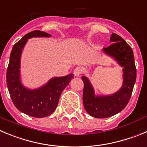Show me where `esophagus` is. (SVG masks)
<instances>
[{"label": "esophagus", "mask_w": 147, "mask_h": 147, "mask_svg": "<svg viewBox=\"0 0 147 147\" xmlns=\"http://www.w3.org/2000/svg\"><path fill=\"white\" fill-rule=\"evenodd\" d=\"M83 73V68L81 67H77L74 70V75L76 77L80 76Z\"/></svg>", "instance_id": "1"}]
</instances>
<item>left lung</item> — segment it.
<instances>
[{
  "mask_svg": "<svg viewBox=\"0 0 147 147\" xmlns=\"http://www.w3.org/2000/svg\"><path fill=\"white\" fill-rule=\"evenodd\" d=\"M112 44L102 49L103 52L117 61L123 67L122 87L111 95H96L88 78L82 76L84 83L83 101L86 112L96 118H107L121 112L127 105L136 80V69L134 51L120 36L112 33Z\"/></svg>",
  "mask_w": 147,
  "mask_h": 147,
  "instance_id": "8db88e82",
  "label": "left lung"
}]
</instances>
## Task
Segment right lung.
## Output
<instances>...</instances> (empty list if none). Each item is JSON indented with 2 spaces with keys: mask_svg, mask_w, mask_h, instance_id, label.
<instances>
[{
  "mask_svg": "<svg viewBox=\"0 0 147 147\" xmlns=\"http://www.w3.org/2000/svg\"><path fill=\"white\" fill-rule=\"evenodd\" d=\"M51 35L35 30L24 35L13 45L6 72V83L13 105L20 112L34 117H47L57 108L61 92L69 84L74 75L54 77L41 87L29 89L24 87L20 77V61L22 50L27 40L37 37L49 38Z\"/></svg>",
  "mask_w": 147,
  "mask_h": 147,
  "instance_id": "obj_1",
  "label": "right lung"
}]
</instances>
